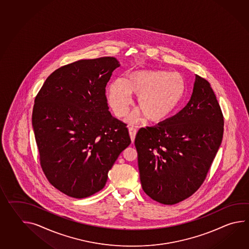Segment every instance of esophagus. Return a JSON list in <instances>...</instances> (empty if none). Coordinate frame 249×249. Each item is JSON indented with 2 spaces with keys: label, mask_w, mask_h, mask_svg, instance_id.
Here are the masks:
<instances>
[{
  "label": "esophagus",
  "mask_w": 249,
  "mask_h": 249,
  "mask_svg": "<svg viewBox=\"0 0 249 249\" xmlns=\"http://www.w3.org/2000/svg\"><path fill=\"white\" fill-rule=\"evenodd\" d=\"M128 132H129V136L131 138V141L132 142L135 141V137H136V134H137V129L134 127H130L128 128Z\"/></svg>",
  "instance_id": "esophagus-1"
}]
</instances>
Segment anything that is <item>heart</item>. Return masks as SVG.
<instances>
[{
	"mask_svg": "<svg viewBox=\"0 0 249 249\" xmlns=\"http://www.w3.org/2000/svg\"><path fill=\"white\" fill-rule=\"evenodd\" d=\"M132 93L137 95L135 110L127 118L134 124L142 116L148 122L160 123L177 110L185 93V81L178 72L162 70H138L127 80L117 78L108 88V100L118 117L124 116L132 104Z\"/></svg>",
	"mask_w": 249,
	"mask_h": 249,
	"instance_id": "1",
	"label": "heart"
}]
</instances>
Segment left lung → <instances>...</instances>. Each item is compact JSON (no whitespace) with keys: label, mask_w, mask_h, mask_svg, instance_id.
<instances>
[{"label":"left lung","mask_w":249,"mask_h":249,"mask_svg":"<svg viewBox=\"0 0 249 249\" xmlns=\"http://www.w3.org/2000/svg\"><path fill=\"white\" fill-rule=\"evenodd\" d=\"M223 135V113L213 89L208 81L195 75L184 108L137 132L135 145L143 192L165 205L192 196L203 183Z\"/></svg>","instance_id":"8db88e82"}]
</instances>
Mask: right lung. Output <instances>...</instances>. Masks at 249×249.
Instances as JSON below:
<instances>
[{
  "mask_svg": "<svg viewBox=\"0 0 249 249\" xmlns=\"http://www.w3.org/2000/svg\"><path fill=\"white\" fill-rule=\"evenodd\" d=\"M121 66L115 57L81 59L47 78L32 123L49 182L71 198L105 187L108 172L130 144L127 125L109 112L106 87Z\"/></svg>",
  "mask_w": 249,
  "mask_h": 249,
  "instance_id": "1",
  "label": "right lung"
}]
</instances>
